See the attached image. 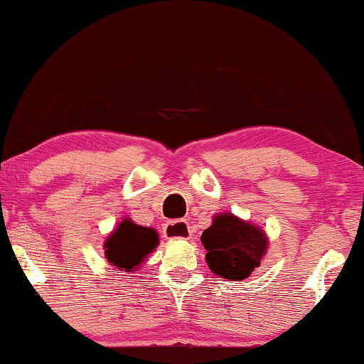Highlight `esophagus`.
I'll use <instances>...</instances> for the list:
<instances>
[{
	"label": "esophagus",
	"mask_w": 364,
	"mask_h": 364,
	"mask_svg": "<svg viewBox=\"0 0 364 364\" xmlns=\"http://www.w3.org/2000/svg\"><path fill=\"white\" fill-rule=\"evenodd\" d=\"M164 237L173 240V238H181V240H188L191 237V227L185 220H176V222H168L163 228Z\"/></svg>",
	"instance_id": "obj_1"
}]
</instances>
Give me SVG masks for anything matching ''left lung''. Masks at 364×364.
<instances>
[{"label":"left lung","instance_id":"left-lung-1","mask_svg":"<svg viewBox=\"0 0 364 364\" xmlns=\"http://www.w3.org/2000/svg\"><path fill=\"white\" fill-rule=\"evenodd\" d=\"M206 248V264L211 272L228 280H242L260 265L269 240L255 225L232 213H220L201 235Z\"/></svg>","mask_w":364,"mask_h":364}]
</instances>
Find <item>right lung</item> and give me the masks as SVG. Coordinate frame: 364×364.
Listing matches in <instances>:
<instances>
[{
	"label": "right lung",
	"mask_w": 364,
	"mask_h": 364,
	"mask_svg": "<svg viewBox=\"0 0 364 364\" xmlns=\"http://www.w3.org/2000/svg\"><path fill=\"white\" fill-rule=\"evenodd\" d=\"M159 237L154 228L141 227L132 220L124 218L117 228L104 242L105 259L119 270L137 269L146 257L158 247Z\"/></svg>",
	"instance_id": "obj_1"
}]
</instances>
